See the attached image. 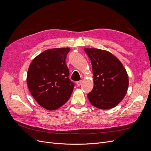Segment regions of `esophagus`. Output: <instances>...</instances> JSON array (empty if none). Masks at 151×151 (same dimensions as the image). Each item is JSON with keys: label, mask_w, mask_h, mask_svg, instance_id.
<instances>
[{"label": "esophagus", "mask_w": 151, "mask_h": 151, "mask_svg": "<svg viewBox=\"0 0 151 151\" xmlns=\"http://www.w3.org/2000/svg\"><path fill=\"white\" fill-rule=\"evenodd\" d=\"M82 82H83V81H82V80H80V81H77V82H76V84H77V86H80Z\"/></svg>", "instance_id": "34e87169"}]
</instances>
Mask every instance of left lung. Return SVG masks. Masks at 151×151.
Listing matches in <instances>:
<instances>
[{
	"mask_svg": "<svg viewBox=\"0 0 151 151\" xmlns=\"http://www.w3.org/2000/svg\"><path fill=\"white\" fill-rule=\"evenodd\" d=\"M89 58L93 75V88L88 94L91 104L101 109L117 106L129 88V77L122 63L109 51L84 48Z\"/></svg>",
	"mask_w": 151,
	"mask_h": 151,
	"instance_id": "obj_1",
	"label": "left lung"
}]
</instances>
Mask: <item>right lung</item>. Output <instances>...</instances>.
<instances>
[{
  "instance_id": "obj_1",
  "label": "right lung",
  "mask_w": 151,
  "mask_h": 151,
  "mask_svg": "<svg viewBox=\"0 0 151 151\" xmlns=\"http://www.w3.org/2000/svg\"><path fill=\"white\" fill-rule=\"evenodd\" d=\"M69 47L45 50L29 65L27 84L32 97L43 108L55 110L64 105L73 91L65 63Z\"/></svg>"
}]
</instances>
